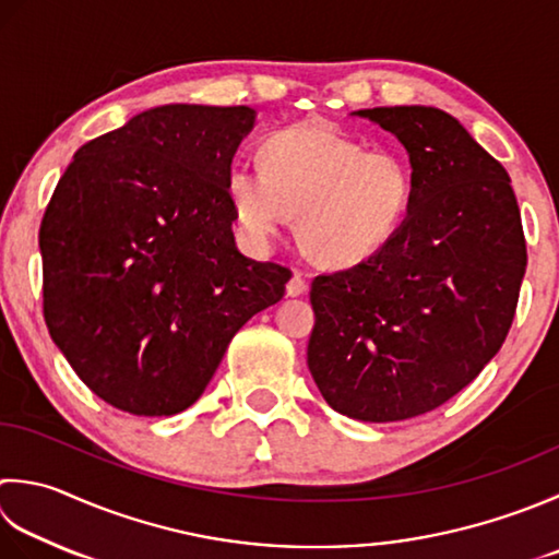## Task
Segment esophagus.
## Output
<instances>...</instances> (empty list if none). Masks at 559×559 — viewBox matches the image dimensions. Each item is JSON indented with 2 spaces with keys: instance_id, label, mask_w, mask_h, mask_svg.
Segmentation results:
<instances>
[{
  "instance_id": "34e87169",
  "label": "esophagus",
  "mask_w": 559,
  "mask_h": 559,
  "mask_svg": "<svg viewBox=\"0 0 559 559\" xmlns=\"http://www.w3.org/2000/svg\"><path fill=\"white\" fill-rule=\"evenodd\" d=\"M305 290H308V283H305L302 273H293V278L288 281V286H286V293L290 295V298H298V295H302Z\"/></svg>"
}]
</instances>
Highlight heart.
Segmentation results:
<instances>
[{"label": "heart", "instance_id": "b5f03b06", "mask_svg": "<svg viewBox=\"0 0 559 559\" xmlns=\"http://www.w3.org/2000/svg\"><path fill=\"white\" fill-rule=\"evenodd\" d=\"M257 159L261 174H227L235 221L257 247L295 217L305 257L324 269H354L395 242L412 215L409 162L392 150H368L322 120L271 133Z\"/></svg>", "mask_w": 559, "mask_h": 559}]
</instances>
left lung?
<instances>
[{"label": "left lung", "instance_id": "left-lung-1", "mask_svg": "<svg viewBox=\"0 0 559 559\" xmlns=\"http://www.w3.org/2000/svg\"><path fill=\"white\" fill-rule=\"evenodd\" d=\"M414 171L407 225L366 264L312 281L308 366L326 404L358 421L441 407L504 344L526 239L507 169L433 106L360 108Z\"/></svg>", "mask_w": 559, "mask_h": 559}]
</instances>
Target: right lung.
Instances as JSON below:
<instances>
[{"instance_id": "obj_1", "label": "right lung", "mask_w": 559, "mask_h": 559, "mask_svg": "<svg viewBox=\"0 0 559 559\" xmlns=\"http://www.w3.org/2000/svg\"><path fill=\"white\" fill-rule=\"evenodd\" d=\"M249 106L150 108L74 152L40 223L43 314L96 397L171 417L290 271L235 245L227 199Z\"/></svg>"}]
</instances>
